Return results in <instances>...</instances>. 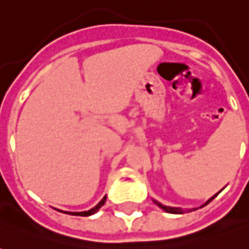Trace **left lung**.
<instances>
[{
    "mask_svg": "<svg viewBox=\"0 0 249 249\" xmlns=\"http://www.w3.org/2000/svg\"><path fill=\"white\" fill-rule=\"evenodd\" d=\"M215 197H216V196H213V197H212V198H211L208 202L212 201V200H213ZM208 202H207V204H208ZM157 205H159V207H161V208H162L164 211H167V212H171V213H183L182 211L178 210V208H172V207H165V205H162V204H159V202H157Z\"/></svg>",
    "mask_w": 249,
    "mask_h": 249,
    "instance_id": "8db88e82",
    "label": "left lung"
}]
</instances>
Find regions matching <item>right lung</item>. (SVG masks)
<instances>
[{
	"label": "right lung",
	"mask_w": 249,
	"mask_h": 249,
	"mask_svg": "<svg viewBox=\"0 0 249 249\" xmlns=\"http://www.w3.org/2000/svg\"><path fill=\"white\" fill-rule=\"evenodd\" d=\"M105 202H106V197H103V200H102V201L99 202V204H98V205H96V207H93L92 210L85 211V212H71L70 215H80V216H89V215H92V213H95V212H96V211H98L99 208H100V207H102V205L105 204Z\"/></svg>",
	"instance_id": "right-lung-1"
}]
</instances>
